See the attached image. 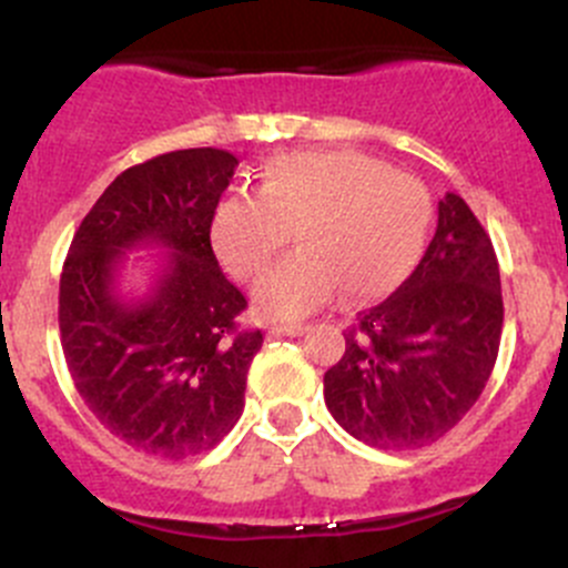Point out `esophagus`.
<instances>
[{
  "label": "esophagus",
  "mask_w": 568,
  "mask_h": 568,
  "mask_svg": "<svg viewBox=\"0 0 568 568\" xmlns=\"http://www.w3.org/2000/svg\"><path fill=\"white\" fill-rule=\"evenodd\" d=\"M305 329H307L305 324H272V326H268V335H274V337H280V335L300 337V335H305Z\"/></svg>",
  "instance_id": "obj_1"
}]
</instances>
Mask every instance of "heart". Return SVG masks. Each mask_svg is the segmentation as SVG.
I'll use <instances>...</instances> for the list:
<instances>
[{
    "label": "heart",
    "mask_w": 568,
    "mask_h": 568,
    "mask_svg": "<svg viewBox=\"0 0 568 568\" xmlns=\"http://www.w3.org/2000/svg\"><path fill=\"white\" fill-rule=\"evenodd\" d=\"M432 194L417 178L359 151H296L272 159L257 194L231 192L211 214V247L252 283L300 239L302 250L255 291L268 318H302L346 288L348 300L393 294L420 263Z\"/></svg>",
    "instance_id": "b5f03b06"
}]
</instances>
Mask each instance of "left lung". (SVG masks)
<instances>
[{
	"label": "left lung",
	"mask_w": 568,
	"mask_h": 568,
	"mask_svg": "<svg viewBox=\"0 0 568 568\" xmlns=\"http://www.w3.org/2000/svg\"><path fill=\"white\" fill-rule=\"evenodd\" d=\"M500 332L495 247L469 205L448 192L415 272L346 329V352L324 374L326 409L371 448H426L484 393Z\"/></svg>",
	"instance_id": "8db88e82"
}]
</instances>
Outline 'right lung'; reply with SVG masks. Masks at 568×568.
I'll return each instance as SVG.
<instances>
[{"mask_svg": "<svg viewBox=\"0 0 568 568\" xmlns=\"http://www.w3.org/2000/svg\"><path fill=\"white\" fill-rule=\"evenodd\" d=\"M239 159L189 148L134 164L104 189L79 225L60 277V337L68 371L101 426L168 462L214 448L242 417L261 329L236 316L242 291L211 250V214ZM169 252L154 288L123 301L124 252Z\"/></svg>", "mask_w": 568, "mask_h": 568, "instance_id": "obj_1", "label": "right lung"}]
</instances>
